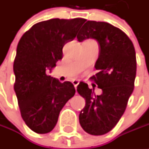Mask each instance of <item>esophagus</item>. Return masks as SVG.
I'll return each mask as SVG.
<instances>
[{"label": "esophagus", "mask_w": 149, "mask_h": 149, "mask_svg": "<svg viewBox=\"0 0 149 149\" xmlns=\"http://www.w3.org/2000/svg\"><path fill=\"white\" fill-rule=\"evenodd\" d=\"M72 83H73V84H74V88H75V89H77V86H78V84H79V81L77 80V79H74V80L72 81Z\"/></svg>", "instance_id": "34e87169"}]
</instances>
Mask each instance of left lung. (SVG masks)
Here are the masks:
<instances>
[{"label": "left lung", "mask_w": 149, "mask_h": 149, "mask_svg": "<svg viewBox=\"0 0 149 149\" xmlns=\"http://www.w3.org/2000/svg\"><path fill=\"white\" fill-rule=\"evenodd\" d=\"M95 39L100 45L95 63L98 73L90 78L103 93L96 95L94 89L80 82L77 91L85 100L79 119L89 134L103 135L115 127L126 109L134 88L136 54L128 36L107 22L88 20L78 33L79 42Z\"/></svg>", "instance_id": "1"}]
</instances>
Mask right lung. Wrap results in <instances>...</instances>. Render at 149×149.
<instances>
[{
	"label": "right lung",
	"instance_id": "add662e5",
	"mask_svg": "<svg viewBox=\"0 0 149 149\" xmlns=\"http://www.w3.org/2000/svg\"><path fill=\"white\" fill-rule=\"evenodd\" d=\"M83 18L50 19L35 24L22 36L14 60V89L20 114L26 124L37 134L54 129L60 110L75 94L70 81L60 83L46 74L63 58L62 49L73 40Z\"/></svg>",
	"mask_w": 149,
	"mask_h": 149
}]
</instances>
